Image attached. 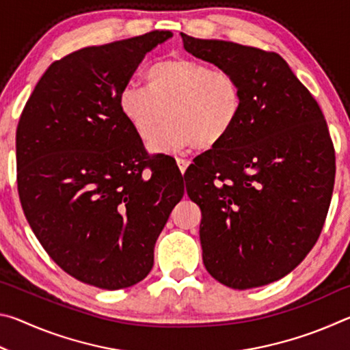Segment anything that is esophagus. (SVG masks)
Listing matches in <instances>:
<instances>
[{
    "mask_svg": "<svg viewBox=\"0 0 350 350\" xmlns=\"http://www.w3.org/2000/svg\"><path fill=\"white\" fill-rule=\"evenodd\" d=\"M176 163H177V167H179V171L182 174H185V171H187V168H188V165H189V162L188 161H185V159H176Z\"/></svg>",
    "mask_w": 350,
    "mask_h": 350,
    "instance_id": "obj_1",
    "label": "esophagus"
}]
</instances>
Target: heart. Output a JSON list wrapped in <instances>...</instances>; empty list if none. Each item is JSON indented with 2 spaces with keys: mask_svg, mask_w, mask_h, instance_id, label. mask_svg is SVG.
I'll list each match as a JSON object with an SVG mask.
<instances>
[{
  "mask_svg": "<svg viewBox=\"0 0 350 350\" xmlns=\"http://www.w3.org/2000/svg\"><path fill=\"white\" fill-rule=\"evenodd\" d=\"M118 109L151 150L174 154L188 148H215L228 137L244 109L239 81L224 70L183 57L162 60L145 72V88L126 86Z\"/></svg>",
  "mask_w": 350,
  "mask_h": 350,
  "instance_id": "1",
  "label": "heart"
}]
</instances>
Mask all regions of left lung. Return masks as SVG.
<instances>
[{
    "mask_svg": "<svg viewBox=\"0 0 350 350\" xmlns=\"http://www.w3.org/2000/svg\"><path fill=\"white\" fill-rule=\"evenodd\" d=\"M182 40L188 54L236 77L244 97L233 131L183 176L202 211L204 265L227 287L265 286L298 267L323 230L335 182L327 123L275 52Z\"/></svg>",
    "mask_w": 350,
    "mask_h": 350,
    "instance_id": "1",
    "label": "left lung"
}]
</instances>
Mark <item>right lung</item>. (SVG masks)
Returning a JSON list of instances; mask_svg holds the SVG:
<instances>
[{"instance_id":"obj_1","label":"right lung","mask_w":350,"mask_h":350,"mask_svg":"<svg viewBox=\"0 0 350 350\" xmlns=\"http://www.w3.org/2000/svg\"><path fill=\"white\" fill-rule=\"evenodd\" d=\"M171 37L154 31L52 63L16 128L18 194L32 232L66 273L98 288L131 287L150 273L183 196L176 162L150 159L118 109L139 63Z\"/></svg>"}]
</instances>
